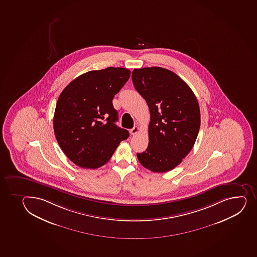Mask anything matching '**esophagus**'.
<instances>
[{"label":"esophagus","mask_w":257,"mask_h":257,"mask_svg":"<svg viewBox=\"0 0 257 257\" xmlns=\"http://www.w3.org/2000/svg\"><path fill=\"white\" fill-rule=\"evenodd\" d=\"M138 132H139V127L134 126L133 129H131L130 130L131 135H135Z\"/></svg>","instance_id":"1"}]
</instances>
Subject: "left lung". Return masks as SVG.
<instances>
[{
    "mask_svg": "<svg viewBox=\"0 0 257 257\" xmlns=\"http://www.w3.org/2000/svg\"><path fill=\"white\" fill-rule=\"evenodd\" d=\"M132 78L151 115L149 147L137 154L138 160L152 172L170 171L195 144L201 124L198 101L191 87L168 69H134Z\"/></svg>",
    "mask_w": 257,
    "mask_h": 257,
    "instance_id": "8db88e82",
    "label": "left lung"
}]
</instances>
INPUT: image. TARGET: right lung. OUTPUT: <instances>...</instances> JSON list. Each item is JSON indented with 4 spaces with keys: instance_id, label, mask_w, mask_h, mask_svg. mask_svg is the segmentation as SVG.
<instances>
[{
    "instance_id": "1",
    "label": "right lung",
    "mask_w": 257,
    "mask_h": 257,
    "mask_svg": "<svg viewBox=\"0 0 257 257\" xmlns=\"http://www.w3.org/2000/svg\"><path fill=\"white\" fill-rule=\"evenodd\" d=\"M131 71L108 67L90 71L70 82L59 96L54 114L56 140L64 154L82 168L108 163L121 141L129 138L117 126L112 100L130 77Z\"/></svg>"
}]
</instances>
